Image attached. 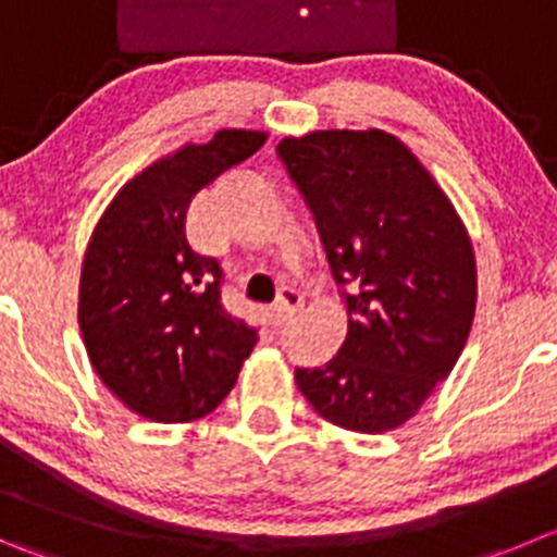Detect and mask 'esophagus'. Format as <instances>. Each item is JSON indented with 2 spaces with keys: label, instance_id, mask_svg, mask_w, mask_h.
<instances>
[{
  "label": "esophagus",
  "instance_id": "1",
  "mask_svg": "<svg viewBox=\"0 0 557 557\" xmlns=\"http://www.w3.org/2000/svg\"><path fill=\"white\" fill-rule=\"evenodd\" d=\"M302 302H305L302 294H299L294 285H285L277 296V305H274V321H277V324L280 321H285L290 313H294V310L302 308Z\"/></svg>",
  "mask_w": 557,
  "mask_h": 557
}]
</instances>
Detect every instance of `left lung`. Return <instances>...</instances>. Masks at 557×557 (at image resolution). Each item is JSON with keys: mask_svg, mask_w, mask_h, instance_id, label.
Segmentation results:
<instances>
[{"mask_svg": "<svg viewBox=\"0 0 557 557\" xmlns=\"http://www.w3.org/2000/svg\"><path fill=\"white\" fill-rule=\"evenodd\" d=\"M319 225L349 330L296 368L310 407L357 434L396 431L450 376L478 302L470 233L443 186L382 128H321L277 145Z\"/></svg>", "mask_w": 557, "mask_h": 557, "instance_id": "8db88e82", "label": "left lung"}]
</instances>
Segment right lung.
Masks as SVG:
<instances>
[{
	"label": "right lung",
	"mask_w": 557,
	"mask_h": 557,
	"mask_svg": "<svg viewBox=\"0 0 557 557\" xmlns=\"http://www.w3.org/2000/svg\"><path fill=\"white\" fill-rule=\"evenodd\" d=\"M269 139L220 128L186 143L121 186L87 242L79 330L92 371L123 407L153 423L214 412L258 335L220 299L222 269L191 249L186 211L197 191Z\"/></svg>",
	"instance_id": "right-lung-1"
}]
</instances>
